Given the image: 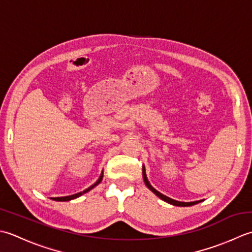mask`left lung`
<instances>
[{
    "instance_id": "left-lung-1",
    "label": "left lung",
    "mask_w": 252,
    "mask_h": 252,
    "mask_svg": "<svg viewBox=\"0 0 252 252\" xmlns=\"http://www.w3.org/2000/svg\"><path fill=\"white\" fill-rule=\"evenodd\" d=\"M142 176H143V181H145L146 186H147L149 189H150V190H151L153 193H156L158 198H161L162 200H164V201L167 202V203H169V204L177 205V207H190V205L197 204V203H199V202H201V201H202V200H199V201H193V202H181V201H176V200H174V199H171V198H168V197H166V196H164L163 193H161V192H158V190H156V189L151 186L150 183L148 182L147 175H146V169H145V166L142 167Z\"/></svg>"
}]
</instances>
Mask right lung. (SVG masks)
Segmentation results:
<instances>
[{
	"label": "right lung",
	"mask_w": 252,
	"mask_h": 252,
	"mask_svg": "<svg viewBox=\"0 0 252 252\" xmlns=\"http://www.w3.org/2000/svg\"><path fill=\"white\" fill-rule=\"evenodd\" d=\"M102 178H103V172H102L101 176L99 177V179H97L96 183H94V184L92 185V186H90L89 188H87L86 190L81 191V192H78V193H75V194H71V196H66V197H56V198H52V199H53V200H55V201H69V200H71V199H75V198H77V197H80L81 194H84V193H86V192H88L89 190H91L92 188L95 187L96 185H99V184L101 183V181H102Z\"/></svg>",
	"instance_id": "right-lung-1"
}]
</instances>
